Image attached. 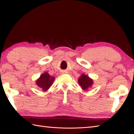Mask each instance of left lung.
Returning <instances> with one entry per match:
<instances>
[{
    "label": "left lung",
    "mask_w": 134,
    "mask_h": 134,
    "mask_svg": "<svg viewBox=\"0 0 134 134\" xmlns=\"http://www.w3.org/2000/svg\"><path fill=\"white\" fill-rule=\"evenodd\" d=\"M78 83L83 90H87L92 86L93 80L87 75L82 74L78 79Z\"/></svg>",
    "instance_id": "8db88e82"
}]
</instances>
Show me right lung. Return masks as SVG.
<instances>
[{
  "instance_id": "right-lung-1",
  "label": "right lung",
  "mask_w": 134,
  "mask_h": 134,
  "mask_svg": "<svg viewBox=\"0 0 134 134\" xmlns=\"http://www.w3.org/2000/svg\"><path fill=\"white\" fill-rule=\"evenodd\" d=\"M55 78L49 75L47 72L41 75L40 77L36 82L37 86L43 90L44 91L47 90L52 85L54 81Z\"/></svg>"
}]
</instances>
